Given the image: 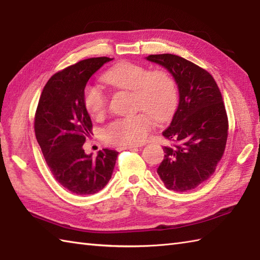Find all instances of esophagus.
<instances>
[{"label":"esophagus","instance_id":"1","mask_svg":"<svg viewBox=\"0 0 260 260\" xmlns=\"http://www.w3.org/2000/svg\"><path fill=\"white\" fill-rule=\"evenodd\" d=\"M141 147L140 145H126L123 147H119V150H136V148Z\"/></svg>","mask_w":260,"mask_h":260}]
</instances>
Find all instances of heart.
I'll return each mask as SVG.
<instances>
[{
  "instance_id": "heart-1",
  "label": "heart",
  "mask_w": 260,
  "mask_h": 260,
  "mask_svg": "<svg viewBox=\"0 0 260 260\" xmlns=\"http://www.w3.org/2000/svg\"><path fill=\"white\" fill-rule=\"evenodd\" d=\"M103 80L114 89L132 91L134 110H143L108 123L102 131L105 143L112 145L140 144L152 129L151 115L157 121H164L174 113L178 89L174 79L167 71H151L143 64L124 61L108 69ZM82 101L91 117L101 118L106 113L108 97L99 86L88 84L82 93Z\"/></svg>"
}]
</instances>
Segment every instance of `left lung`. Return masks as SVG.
Masks as SVG:
<instances>
[{"label": "left lung", "mask_w": 260, "mask_h": 260, "mask_svg": "<svg viewBox=\"0 0 260 260\" xmlns=\"http://www.w3.org/2000/svg\"><path fill=\"white\" fill-rule=\"evenodd\" d=\"M167 68L178 84L180 102L163 136L164 159L157 174L165 187L176 192L196 189L211 176L228 139V116L217 82L206 69L175 54L146 57Z\"/></svg>", "instance_id": "obj_1"}]
</instances>
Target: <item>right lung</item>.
<instances>
[{"mask_svg": "<svg viewBox=\"0 0 260 260\" xmlns=\"http://www.w3.org/2000/svg\"><path fill=\"white\" fill-rule=\"evenodd\" d=\"M110 60L89 58L58 71L43 88L36 110L35 133L48 167L60 185L78 196L104 189L118 155L103 148L92 158L82 148L92 131L82 93L90 77Z\"/></svg>", "mask_w": 260, "mask_h": 260, "instance_id": "obj_1", "label": "right lung"}]
</instances>
